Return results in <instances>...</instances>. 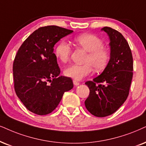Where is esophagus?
Segmentation results:
<instances>
[{
	"label": "esophagus",
	"instance_id": "1",
	"mask_svg": "<svg viewBox=\"0 0 146 146\" xmlns=\"http://www.w3.org/2000/svg\"><path fill=\"white\" fill-rule=\"evenodd\" d=\"M73 84H74V86H77L79 85V82H77L76 80H73Z\"/></svg>",
	"mask_w": 146,
	"mask_h": 146
}]
</instances>
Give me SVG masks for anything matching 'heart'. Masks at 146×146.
Masks as SVG:
<instances>
[{"label":"heart","instance_id":"obj_1","mask_svg":"<svg viewBox=\"0 0 146 146\" xmlns=\"http://www.w3.org/2000/svg\"><path fill=\"white\" fill-rule=\"evenodd\" d=\"M73 41L77 46L88 52L83 65L71 64L64 70L65 76L75 80H82L91 74L93 67L97 71L106 67L109 60L108 50L103 47L102 40L92 34H83L75 37ZM71 49L67 42L62 41L55 48V56L59 61L66 62L69 59Z\"/></svg>","mask_w":146,"mask_h":146}]
</instances>
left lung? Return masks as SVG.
Here are the masks:
<instances>
[{
	"mask_svg": "<svg viewBox=\"0 0 146 146\" xmlns=\"http://www.w3.org/2000/svg\"><path fill=\"white\" fill-rule=\"evenodd\" d=\"M101 30L109 38L110 60L100 75L86 82L90 95L85 101L87 110L98 117L113 114L125 102L133 70L131 50L123 35L109 27Z\"/></svg>",
	"mask_w": 146,
	"mask_h": 146,
	"instance_id": "obj_1",
	"label": "left lung"
}]
</instances>
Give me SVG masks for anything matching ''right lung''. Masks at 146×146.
I'll list each match as a JSON object with an SVG mask.
<instances>
[{
  "mask_svg": "<svg viewBox=\"0 0 146 146\" xmlns=\"http://www.w3.org/2000/svg\"><path fill=\"white\" fill-rule=\"evenodd\" d=\"M73 32L56 25L40 27L18 50L13 67L15 90L33 113H50L64 92L73 88L71 78L59 75L60 70L54 53L56 43Z\"/></svg>",
  "mask_w": 146,
  "mask_h": 146,
  "instance_id": "obj_1",
  "label": "right lung"
}]
</instances>
